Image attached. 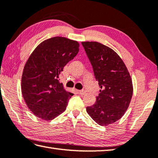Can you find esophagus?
<instances>
[{"instance_id":"esophagus-1","label":"esophagus","mask_w":158,"mask_h":158,"mask_svg":"<svg viewBox=\"0 0 158 158\" xmlns=\"http://www.w3.org/2000/svg\"><path fill=\"white\" fill-rule=\"evenodd\" d=\"M78 92H79V94L81 95H85L86 94V91L84 90V89H82V90H80Z\"/></svg>"}]
</instances>
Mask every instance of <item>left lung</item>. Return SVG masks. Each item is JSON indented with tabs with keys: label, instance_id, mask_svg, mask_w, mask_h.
<instances>
[{
	"label": "left lung",
	"instance_id": "1",
	"mask_svg": "<svg viewBox=\"0 0 158 158\" xmlns=\"http://www.w3.org/2000/svg\"><path fill=\"white\" fill-rule=\"evenodd\" d=\"M100 87L94 105L87 112L96 123L107 126L123 117L129 106L133 84L124 62L117 53L98 42H82Z\"/></svg>",
	"mask_w": 158,
	"mask_h": 158
}]
</instances>
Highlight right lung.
Returning a JSON list of instances; mask_svg holds the SVG:
<instances>
[{"mask_svg": "<svg viewBox=\"0 0 158 158\" xmlns=\"http://www.w3.org/2000/svg\"><path fill=\"white\" fill-rule=\"evenodd\" d=\"M78 52L77 41L58 36L43 41L29 56L21 89L25 102L36 117L52 120L66 109L73 94L65 91L59 75Z\"/></svg>", "mask_w": 158, "mask_h": 158, "instance_id": "add662e5", "label": "right lung"}]
</instances>
